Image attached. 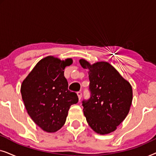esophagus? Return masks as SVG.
Segmentation results:
<instances>
[{
  "instance_id": "1",
  "label": "esophagus",
  "mask_w": 156,
  "mask_h": 156,
  "mask_svg": "<svg viewBox=\"0 0 156 156\" xmlns=\"http://www.w3.org/2000/svg\"><path fill=\"white\" fill-rule=\"evenodd\" d=\"M77 97H78V98H79V100H80L81 99V98H82V92H81V91H78L77 93Z\"/></svg>"
}]
</instances>
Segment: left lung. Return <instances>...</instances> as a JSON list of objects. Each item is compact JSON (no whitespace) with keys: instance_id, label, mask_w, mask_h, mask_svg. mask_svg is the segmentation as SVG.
I'll return each instance as SVG.
<instances>
[{"instance_id":"1","label":"left lung","mask_w":156,"mask_h":156,"mask_svg":"<svg viewBox=\"0 0 156 156\" xmlns=\"http://www.w3.org/2000/svg\"><path fill=\"white\" fill-rule=\"evenodd\" d=\"M80 63L89 70L91 98L83 101V112L89 126L98 134L116 131L129 114L133 100L129 82L107 62L91 65L84 59Z\"/></svg>"}]
</instances>
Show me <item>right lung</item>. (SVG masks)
I'll use <instances>...</instances> for the list:
<instances>
[{
	"label": "right lung",
	"instance_id": "1",
	"mask_svg": "<svg viewBox=\"0 0 156 156\" xmlns=\"http://www.w3.org/2000/svg\"><path fill=\"white\" fill-rule=\"evenodd\" d=\"M72 63L71 58L61 60L47 56L36 64L21 84L27 114L48 133H55L63 126L70 106L78 102L77 95L69 91L64 76V69Z\"/></svg>",
	"mask_w": 156,
	"mask_h": 156
}]
</instances>
